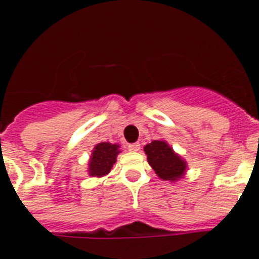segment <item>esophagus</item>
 <instances>
[{
	"label": "esophagus",
	"mask_w": 259,
	"mask_h": 259,
	"mask_svg": "<svg viewBox=\"0 0 259 259\" xmlns=\"http://www.w3.org/2000/svg\"><path fill=\"white\" fill-rule=\"evenodd\" d=\"M127 148H128V150H130V152H137V150H140V144H139V143L128 144Z\"/></svg>",
	"instance_id": "esophagus-1"
}]
</instances>
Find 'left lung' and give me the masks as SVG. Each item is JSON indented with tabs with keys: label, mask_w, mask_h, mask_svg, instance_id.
I'll return each mask as SVG.
<instances>
[{
	"label": "left lung",
	"mask_w": 259,
	"mask_h": 259,
	"mask_svg": "<svg viewBox=\"0 0 259 259\" xmlns=\"http://www.w3.org/2000/svg\"><path fill=\"white\" fill-rule=\"evenodd\" d=\"M148 162L162 180L175 183L183 179L188 170L187 161L183 159L164 140H153L144 146Z\"/></svg>",
	"instance_id": "8db88e82"
}]
</instances>
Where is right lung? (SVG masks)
<instances>
[{
    "mask_svg": "<svg viewBox=\"0 0 259 259\" xmlns=\"http://www.w3.org/2000/svg\"><path fill=\"white\" fill-rule=\"evenodd\" d=\"M119 144L111 143H98L93 148L92 154L88 162V174L89 176L95 178H102L111 171L113 166L116 162V157L122 150L119 149Z\"/></svg>",
    "mask_w": 259,
    "mask_h": 259,
    "instance_id": "right-lung-1",
    "label": "right lung"
}]
</instances>
